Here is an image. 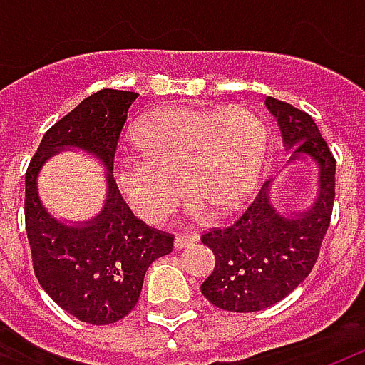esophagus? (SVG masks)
Wrapping results in <instances>:
<instances>
[{
    "mask_svg": "<svg viewBox=\"0 0 365 365\" xmlns=\"http://www.w3.org/2000/svg\"><path fill=\"white\" fill-rule=\"evenodd\" d=\"M199 237L195 232H183V235H178V237H175L174 246L178 250H182V248H190V246H193Z\"/></svg>",
    "mask_w": 365,
    "mask_h": 365,
    "instance_id": "34e87169",
    "label": "esophagus"
}]
</instances>
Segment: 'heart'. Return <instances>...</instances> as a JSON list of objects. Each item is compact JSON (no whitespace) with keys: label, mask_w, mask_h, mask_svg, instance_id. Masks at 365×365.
Masks as SVG:
<instances>
[{"label":"heart","mask_w":365,"mask_h":365,"mask_svg":"<svg viewBox=\"0 0 365 365\" xmlns=\"http://www.w3.org/2000/svg\"><path fill=\"white\" fill-rule=\"evenodd\" d=\"M133 144L138 156L117 160L115 182L138 213L148 219L166 213L178 195V179L193 213L213 207L217 215H229L258 183L268 130L242 105H172L146 115L133 130Z\"/></svg>","instance_id":"heart-1"}]
</instances>
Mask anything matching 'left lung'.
Returning <instances> with one entry per match:
<instances>
[{
    "mask_svg": "<svg viewBox=\"0 0 365 365\" xmlns=\"http://www.w3.org/2000/svg\"><path fill=\"white\" fill-rule=\"evenodd\" d=\"M266 105L277 119L285 148L319 164L321 190L307 213L285 217L272 205L266 183L229 227L201 235V242L215 254V268L201 293L232 313L268 309L311 274L334 207L336 160L313 117L275 97H266Z\"/></svg>",
    "mask_w": 365,
    "mask_h": 365,
    "instance_id": "8db88e82",
    "label": "left lung"
}]
</instances>
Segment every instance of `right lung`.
Here are the masks:
<instances>
[{"label": "right lung", "instance_id": "right-lung-1", "mask_svg": "<svg viewBox=\"0 0 365 365\" xmlns=\"http://www.w3.org/2000/svg\"><path fill=\"white\" fill-rule=\"evenodd\" d=\"M138 93L99 90L54 123L25 174V230L33 269L51 299L86 324H111L135 309L152 262L174 248V235L136 219L107 174V201L86 227H66L44 211L36 174L52 152L78 146L113 172L120 130Z\"/></svg>", "mask_w": 365, "mask_h": 365}]
</instances>
